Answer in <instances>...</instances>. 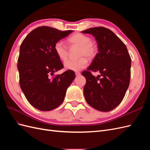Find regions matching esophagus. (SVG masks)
<instances>
[{
	"instance_id": "esophagus-1",
	"label": "esophagus",
	"mask_w": 150,
	"mask_h": 150,
	"mask_svg": "<svg viewBox=\"0 0 150 150\" xmlns=\"http://www.w3.org/2000/svg\"><path fill=\"white\" fill-rule=\"evenodd\" d=\"M75 74H76V76H79L81 74V73H80L79 72H75Z\"/></svg>"
}]
</instances>
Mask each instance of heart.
Returning a JSON list of instances; mask_svg holds the SVG:
<instances>
[{"instance_id":"1","label":"heart","mask_w":150,"mask_h":150,"mask_svg":"<svg viewBox=\"0 0 150 150\" xmlns=\"http://www.w3.org/2000/svg\"><path fill=\"white\" fill-rule=\"evenodd\" d=\"M67 43L71 47H79L78 57L76 60H69L64 63L66 69L78 71L86 67L88 65V59L92 60L98 54L96 44L91 41L89 36L81 33H76L67 39ZM54 51L60 60L66 61L69 56V50L62 42H57L54 45Z\"/></svg>"}]
</instances>
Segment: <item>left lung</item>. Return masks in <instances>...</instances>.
<instances>
[{
	"label": "left lung",
	"instance_id": "left-lung-1",
	"mask_svg": "<svg viewBox=\"0 0 150 150\" xmlns=\"http://www.w3.org/2000/svg\"><path fill=\"white\" fill-rule=\"evenodd\" d=\"M82 33L94 36L98 47L96 56L82 72L86 79L83 89L85 99L98 111H111L121 103L129 87L131 59L128 49L112 31L104 27ZM92 71H99L101 75L95 77Z\"/></svg>",
	"mask_w": 150,
	"mask_h": 150
}]
</instances>
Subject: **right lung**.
Masks as SVG:
<instances>
[{
    "label": "right lung",
    "instance_id": "1",
    "mask_svg": "<svg viewBox=\"0 0 150 150\" xmlns=\"http://www.w3.org/2000/svg\"><path fill=\"white\" fill-rule=\"evenodd\" d=\"M72 32L38 27L21 45L17 61L21 88L29 103L40 111H51L60 106L75 78L71 70L54 75L64 67L54 51V45Z\"/></svg>",
    "mask_w": 150,
    "mask_h": 150
}]
</instances>
